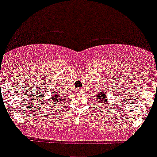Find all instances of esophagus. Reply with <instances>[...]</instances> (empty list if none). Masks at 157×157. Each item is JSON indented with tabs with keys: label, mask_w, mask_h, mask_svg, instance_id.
<instances>
[{
	"label": "esophagus",
	"mask_w": 157,
	"mask_h": 157,
	"mask_svg": "<svg viewBox=\"0 0 157 157\" xmlns=\"http://www.w3.org/2000/svg\"><path fill=\"white\" fill-rule=\"evenodd\" d=\"M77 91H78V92H81V91H82V89L78 88V89H77Z\"/></svg>",
	"instance_id": "1"
}]
</instances>
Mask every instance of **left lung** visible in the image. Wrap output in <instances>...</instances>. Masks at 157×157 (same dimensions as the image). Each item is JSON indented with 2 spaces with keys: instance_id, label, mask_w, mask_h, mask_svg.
Wrapping results in <instances>:
<instances>
[{
  "instance_id": "8db88e82",
  "label": "left lung",
  "mask_w": 157,
  "mask_h": 157,
  "mask_svg": "<svg viewBox=\"0 0 157 157\" xmlns=\"http://www.w3.org/2000/svg\"><path fill=\"white\" fill-rule=\"evenodd\" d=\"M107 94L105 93V91H100V93L97 94V96H96V100H98V105H102V104L105 105V103H107Z\"/></svg>"
}]
</instances>
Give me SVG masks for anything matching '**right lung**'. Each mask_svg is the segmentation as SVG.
Segmentation results:
<instances>
[{
	"label": "right lung",
	"instance_id": "obj_1",
	"mask_svg": "<svg viewBox=\"0 0 157 157\" xmlns=\"http://www.w3.org/2000/svg\"><path fill=\"white\" fill-rule=\"evenodd\" d=\"M52 101H53L54 103H57V102H60L61 101V95H59L57 93V91H56V93H53L52 94ZM57 105V104H56Z\"/></svg>",
	"mask_w": 157,
	"mask_h": 157
}]
</instances>
